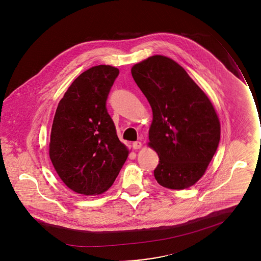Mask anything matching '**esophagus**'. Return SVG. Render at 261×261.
<instances>
[{"instance_id":"34e87169","label":"esophagus","mask_w":261,"mask_h":261,"mask_svg":"<svg viewBox=\"0 0 261 261\" xmlns=\"http://www.w3.org/2000/svg\"><path fill=\"white\" fill-rule=\"evenodd\" d=\"M132 146H133V149H140V148L142 147V143L139 142V141H136V142H134V143L132 144Z\"/></svg>"}]
</instances>
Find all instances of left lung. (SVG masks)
Wrapping results in <instances>:
<instances>
[{
	"instance_id": "1",
	"label": "left lung",
	"mask_w": 261,
	"mask_h": 261,
	"mask_svg": "<svg viewBox=\"0 0 261 261\" xmlns=\"http://www.w3.org/2000/svg\"><path fill=\"white\" fill-rule=\"evenodd\" d=\"M149 100V147L160 162L158 183L172 190L193 186L204 174L220 141V122L207 96L173 60L152 56L131 69Z\"/></svg>"
}]
</instances>
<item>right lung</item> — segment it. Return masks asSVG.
<instances>
[{"label": "right lung", "instance_id": "add662e5", "mask_svg": "<svg viewBox=\"0 0 261 261\" xmlns=\"http://www.w3.org/2000/svg\"><path fill=\"white\" fill-rule=\"evenodd\" d=\"M119 70L98 65L79 75L65 92L54 117L50 159L62 182L92 196L110 189L128 156L107 110Z\"/></svg>", "mask_w": 261, "mask_h": 261}]
</instances>
